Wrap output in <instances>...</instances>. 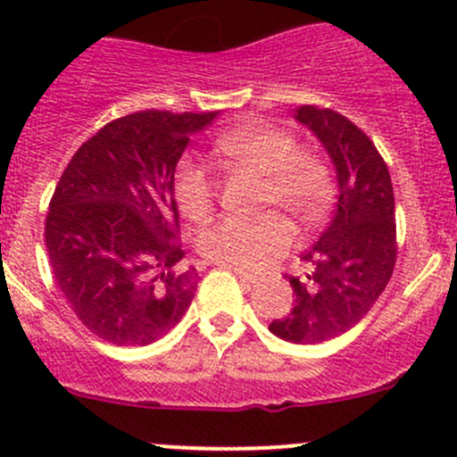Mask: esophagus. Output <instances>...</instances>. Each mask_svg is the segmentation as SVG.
Masks as SVG:
<instances>
[{
	"instance_id": "obj_1",
	"label": "esophagus",
	"mask_w": 457,
	"mask_h": 457,
	"mask_svg": "<svg viewBox=\"0 0 457 457\" xmlns=\"http://www.w3.org/2000/svg\"><path fill=\"white\" fill-rule=\"evenodd\" d=\"M235 274H237L239 281L248 283V286H257V283L262 281V277H259V274H248V272H242V270H235Z\"/></svg>"
}]
</instances>
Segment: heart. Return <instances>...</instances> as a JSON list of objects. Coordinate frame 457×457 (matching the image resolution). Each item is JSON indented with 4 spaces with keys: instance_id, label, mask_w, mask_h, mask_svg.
I'll return each instance as SVG.
<instances>
[{
    "instance_id": "1",
    "label": "heart",
    "mask_w": 457,
    "mask_h": 457,
    "mask_svg": "<svg viewBox=\"0 0 457 457\" xmlns=\"http://www.w3.org/2000/svg\"><path fill=\"white\" fill-rule=\"evenodd\" d=\"M215 152L230 168L262 176L254 220H220L198 235V253L218 266L253 272L286 254L294 242L289 220L313 228L333 200V179L325 159L298 150L296 137L272 126H244L215 141ZM176 200L191 220L207 218L215 200V180L207 168L183 159L174 179Z\"/></svg>"
}]
</instances>
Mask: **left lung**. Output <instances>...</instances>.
<instances>
[{"label":"left lung","mask_w":457,"mask_h":457,"mask_svg":"<svg viewBox=\"0 0 457 457\" xmlns=\"http://www.w3.org/2000/svg\"><path fill=\"white\" fill-rule=\"evenodd\" d=\"M294 120L327 150L336 170L337 203L331 224L303 254L307 272L292 277L296 301L270 331L294 345H320L351 331L370 312L396 259L395 194L372 141L345 115L301 106Z\"/></svg>","instance_id":"1"}]
</instances>
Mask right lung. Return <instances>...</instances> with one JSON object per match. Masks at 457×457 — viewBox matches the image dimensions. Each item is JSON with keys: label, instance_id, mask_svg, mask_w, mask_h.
Masks as SVG:
<instances>
[{"label": "right lung", "instance_id": "obj_1", "mask_svg": "<svg viewBox=\"0 0 457 457\" xmlns=\"http://www.w3.org/2000/svg\"><path fill=\"white\" fill-rule=\"evenodd\" d=\"M218 112L141 111L78 148L54 191L46 246L82 325L117 346H145L187 312L198 287L176 239V163Z\"/></svg>", "mask_w": 457, "mask_h": 457}]
</instances>
